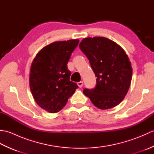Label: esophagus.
Wrapping results in <instances>:
<instances>
[{"label":"esophagus","mask_w":154,"mask_h":154,"mask_svg":"<svg viewBox=\"0 0 154 154\" xmlns=\"http://www.w3.org/2000/svg\"><path fill=\"white\" fill-rule=\"evenodd\" d=\"M77 85H78V86H79L80 88H81V87H83V81H79V82L77 83Z\"/></svg>","instance_id":"esophagus-1"}]
</instances>
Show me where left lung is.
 Segmentation results:
<instances>
[{"mask_svg": "<svg viewBox=\"0 0 154 154\" xmlns=\"http://www.w3.org/2000/svg\"><path fill=\"white\" fill-rule=\"evenodd\" d=\"M79 48L97 77L95 87L85 89L84 94L100 109L117 106L127 94L132 77L131 63L126 52L115 42L104 37L84 38Z\"/></svg>", "mask_w": 154, "mask_h": 154, "instance_id": "obj_1", "label": "left lung"}]
</instances>
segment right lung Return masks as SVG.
Wrapping results in <instances>:
<instances>
[{"label":"right lung","instance_id":"right-lung-1","mask_svg":"<svg viewBox=\"0 0 154 154\" xmlns=\"http://www.w3.org/2000/svg\"><path fill=\"white\" fill-rule=\"evenodd\" d=\"M79 40L55 42L42 48L32 62L30 87L35 102L50 113L61 110L78 87L70 81L67 63Z\"/></svg>","mask_w":154,"mask_h":154}]
</instances>
